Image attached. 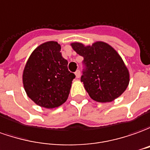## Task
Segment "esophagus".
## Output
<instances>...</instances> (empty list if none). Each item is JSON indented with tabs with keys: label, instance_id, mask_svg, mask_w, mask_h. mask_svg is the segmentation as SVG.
<instances>
[{
	"label": "esophagus",
	"instance_id": "1",
	"mask_svg": "<svg viewBox=\"0 0 150 150\" xmlns=\"http://www.w3.org/2000/svg\"><path fill=\"white\" fill-rule=\"evenodd\" d=\"M75 76H76V78H79L80 77V71L79 70H77V71H75Z\"/></svg>",
	"mask_w": 150,
	"mask_h": 150
}]
</instances>
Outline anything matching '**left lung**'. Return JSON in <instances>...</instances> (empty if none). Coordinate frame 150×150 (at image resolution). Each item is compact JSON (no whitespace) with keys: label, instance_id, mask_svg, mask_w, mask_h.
Returning a JSON list of instances; mask_svg holds the SVG:
<instances>
[{"label":"left lung","instance_id":"obj_1","mask_svg":"<svg viewBox=\"0 0 150 150\" xmlns=\"http://www.w3.org/2000/svg\"><path fill=\"white\" fill-rule=\"evenodd\" d=\"M71 45L83 57L80 79L89 97L99 103H108L121 96L129 84L130 74L117 51L103 42H96L92 46L80 42Z\"/></svg>","mask_w":150,"mask_h":150}]
</instances>
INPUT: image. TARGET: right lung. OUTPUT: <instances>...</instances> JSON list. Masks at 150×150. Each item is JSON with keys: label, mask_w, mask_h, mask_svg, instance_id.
<instances>
[{"label": "right lung", "mask_w": 150, "mask_h": 150, "mask_svg": "<svg viewBox=\"0 0 150 150\" xmlns=\"http://www.w3.org/2000/svg\"><path fill=\"white\" fill-rule=\"evenodd\" d=\"M67 65L57 42L50 41L38 46L30 55L23 72L24 88L28 98L46 108L63 104L75 78Z\"/></svg>", "instance_id": "right-lung-1"}]
</instances>
